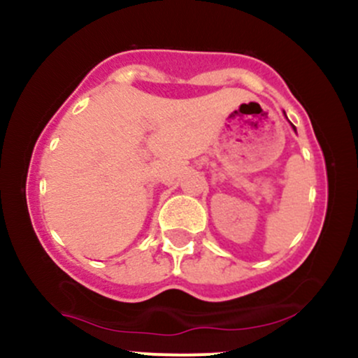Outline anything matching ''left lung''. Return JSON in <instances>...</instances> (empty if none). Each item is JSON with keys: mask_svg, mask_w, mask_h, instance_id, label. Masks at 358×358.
<instances>
[{"mask_svg": "<svg viewBox=\"0 0 358 358\" xmlns=\"http://www.w3.org/2000/svg\"><path fill=\"white\" fill-rule=\"evenodd\" d=\"M293 127H294V126H293Z\"/></svg>", "mask_w": 358, "mask_h": 358, "instance_id": "left-lung-1", "label": "left lung"}]
</instances>
